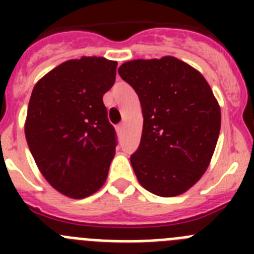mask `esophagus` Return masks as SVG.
Wrapping results in <instances>:
<instances>
[{"label":"esophagus","mask_w":254,"mask_h":254,"mask_svg":"<svg viewBox=\"0 0 254 254\" xmlns=\"http://www.w3.org/2000/svg\"><path fill=\"white\" fill-rule=\"evenodd\" d=\"M123 129H125V125H120L118 127H117V131L120 132V133H122Z\"/></svg>","instance_id":"esophagus-1"}]
</instances>
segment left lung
Here are the masks:
<instances>
[{
	"instance_id": "1",
	"label": "left lung",
	"mask_w": 254,
	"mask_h": 254,
	"mask_svg": "<svg viewBox=\"0 0 254 254\" xmlns=\"http://www.w3.org/2000/svg\"><path fill=\"white\" fill-rule=\"evenodd\" d=\"M118 73L142 108V136L131 155L140 185L160 197L185 193L206 172L219 138L221 113L210 85L170 56L128 61Z\"/></svg>"
}]
</instances>
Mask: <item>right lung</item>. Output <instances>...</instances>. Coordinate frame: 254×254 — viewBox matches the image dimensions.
I'll use <instances>...</instances> for the list:
<instances>
[{
    "instance_id": "1",
    "label": "right lung",
    "mask_w": 254,
    "mask_h": 254,
    "mask_svg": "<svg viewBox=\"0 0 254 254\" xmlns=\"http://www.w3.org/2000/svg\"><path fill=\"white\" fill-rule=\"evenodd\" d=\"M116 61L81 57L61 64L33 89L25 137L40 173L71 198L102 188L117 146L103 95L116 81Z\"/></svg>"
}]
</instances>
